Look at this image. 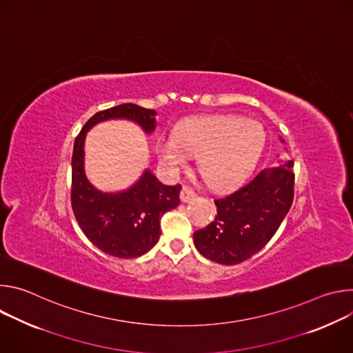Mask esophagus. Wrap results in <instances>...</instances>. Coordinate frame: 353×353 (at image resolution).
<instances>
[{
	"label": "esophagus",
	"instance_id": "obj_1",
	"mask_svg": "<svg viewBox=\"0 0 353 353\" xmlns=\"http://www.w3.org/2000/svg\"><path fill=\"white\" fill-rule=\"evenodd\" d=\"M195 196V191L192 190V187L190 185H183L181 188V192H180V198L183 203H188L190 199H192Z\"/></svg>",
	"mask_w": 353,
	"mask_h": 353
}]
</instances>
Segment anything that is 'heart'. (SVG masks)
Masks as SVG:
<instances>
[{
    "instance_id": "1",
    "label": "heart",
    "mask_w": 353,
    "mask_h": 353,
    "mask_svg": "<svg viewBox=\"0 0 353 353\" xmlns=\"http://www.w3.org/2000/svg\"><path fill=\"white\" fill-rule=\"evenodd\" d=\"M265 146V131L254 120L234 116L192 119L177 125L176 137H163L157 149L172 172L183 169L190 155L198 157L203 179L215 188L240 183L257 165Z\"/></svg>"
}]
</instances>
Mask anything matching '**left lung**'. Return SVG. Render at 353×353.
Instances as JSON below:
<instances>
[{
  "label": "left lung",
  "instance_id": "1",
  "mask_svg": "<svg viewBox=\"0 0 353 353\" xmlns=\"http://www.w3.org/2000/svg\"><path fill=\"white\" fill-rule=\"evenodd\" d=\"M293 162L270 168L215 199L218 215L194 233L196 250L208 260L233 265L253 257L272 239L294 195Z\"/></svg>",
  "mask_w": 353,
  "mask_h": 353
}]
</instances>
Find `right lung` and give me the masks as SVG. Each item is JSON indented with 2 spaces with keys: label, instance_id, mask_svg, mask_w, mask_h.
Masks as SVG:
<instances>
[{
  "label": "right lung",
  "instance_id": "1",
  "mask_svg": "<svg viewBox=\"0 0 353 353\" xmlns=\"http://www.w3.org/2000/svg\"><path fill=\"white\" fill-rule=\"evenodd\" d=\"M157 112L124 103L97 112L82 127L74 142L71 205L85 236L106 254L135 259L152 248L161 236V218L180 204L181 185H165L146 170L138 183L123 192L96 190L83 172L86 131L110 119L138 123L145 132L155 130Z\"/></svg>",
  "mask_w": 353,
  "mask_h": 353
}]
</instances>
